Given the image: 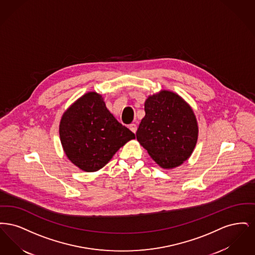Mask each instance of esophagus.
I'll use <instances>...</instances> for the list:
<instances>
[{
  "label": "esophagus",
  "mask_w": 255,
  "mask_h": 255,
  "mask_svg": "<svg viewBox=\"0 0 255 255\" xmlns=\"http://www.w3.org/2000/svg\"><path fill=\"white\" fill-rule=\"evenodd\" d=\"M129 129L133 132V133H135V132H136V129H137V127H136V125L134 124V123H132V124H130L129 125Z\"/></svg>",
  "instance_id": "34e87169"
}]
</instances>
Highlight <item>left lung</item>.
I'll return each instance as SVG.
<instances>
[{
  "label": "left lung",
  "mask_w": 255,
  "mask_h": 255,
  "mask_svg": "<svg viewBox=\"0 0 255 255\" xmlns=\"http://www.w3.org/2000/svg\"><path fill=\"white\" fill-rule=\"evenodd\" d=\"M145 116L136 139L163 169H173L190 158L199 126L194 111L178 94L161 90L144 102Z\"/></svg>",
  "instance_id": "left-lung-1"
}]
</instances>
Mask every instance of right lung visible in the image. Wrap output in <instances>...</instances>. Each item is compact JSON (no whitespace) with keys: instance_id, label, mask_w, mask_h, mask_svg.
Instances as JSON below:
<instances>
[{"instance_id":"add662e5","label":"right lung","mask_w":255,"mask_h":255,"mask_svg":"<svg viewBox=\"0 0 255 255\" xmlns=\"http://www.w3.org/2000/svg\"><path fill=\"white\" fill-rule=\"evenodd\" d=\"M59 135L67 158L85 172L104 167L121 147L135 137L96 92L86 93L64 112Z\"/></svg>"}]
</instances>
